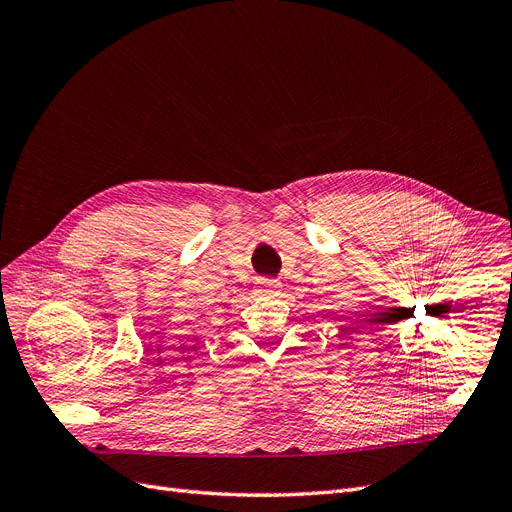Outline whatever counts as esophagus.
<instances>
[{
  "mask_svg": "<svg viewBox=\"0 0 512 512\" xmlns=\"http://www.w3.org/2000/svg\"><path fill=\"white\" fill-rule=\"evenodd\" d=\"M256 290H258L260 294H265V297H277V294H280V282H275V280L260 282V284L256 286Z\"/></svg>",
  "mask_w": 512,
  "mask_h": 512,
  "instance_id": "esophagus-1",
  "label": "esophagus"
}]
</instances>
